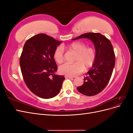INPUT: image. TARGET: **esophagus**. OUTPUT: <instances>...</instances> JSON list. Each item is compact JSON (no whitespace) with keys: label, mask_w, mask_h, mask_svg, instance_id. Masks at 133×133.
<instances>
[{"label":"esophagus","mask_w":133,"mask_h":133,"mask_svg":"<svg viewBox=\"0 0 133 133\" xmlns=\"http://www.w3.org/2000/svg\"><path fill=\"white\" fill-rule=\"evenodd\" d=\"M65 77L66 78H75V76H68V75H65Z\"/></svg>","instance_id":"34e87169"}]
</instances>
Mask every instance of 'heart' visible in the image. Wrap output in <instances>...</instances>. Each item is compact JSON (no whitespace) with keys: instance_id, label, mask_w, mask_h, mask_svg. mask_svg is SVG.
<instances>
[{"instance_id":"heart-1","label":"heart","mask_w":133,"mask_h":133,"mask_svg":"<svg viewBox=\"0 0 133 133\" xmlns=\"http://www.w3.org/2000/svg\"><path fill=\"white\" fill-rule=\"evenodd\" d=\"M69 50L76 53L73 64L65 63L59 67L60 73L68 76H75L81 73L85 69L92 67L96 58V51L94 48L87 46L86 44L76 42L69 44L66 46ZM53 58L58 64H61L64 60V51L63 48L58 46L53 53Z\"/></svg>"}]
</instances>
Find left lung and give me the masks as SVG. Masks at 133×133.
Segmentation results:
<instances>
[{
  "instance_id": "left-lung-1",
  "label": "left lung",
  "mask_w": 133,
  "mask_h": 133,
  "mask_svg": "<svg viewBox=\"0 0 133 133\" xmlns=\"http://www.w3.org/2000/svg\"><path fill=\"white\" fill-rule=\"evenodd\" d=\"M88 38L94 43L96 51L95 63L86 74L84 84L77 88L80 93L93 96L101 92L108 84L115 64V56L110 41L98 33H88L73 40Z\"/></svg>"
}]
</instances>
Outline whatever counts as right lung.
I'll return each instance as SVG.
<instances>
[{"label": "right lung", "instance_id": "add662e5", "mask_svg": "<svg viewBox=\"0 0 133 133\" xmlns=\"http://www.w3.org/2000/svg\"><path fill=\"white\" fill-rule=\"evenodd\" d=\"M61 42L41 33L27 40L24 45L20 57L24 81L40 98H53L62 88L65 77L54 74L57 65L53 58L54 51Z\"/></svg>", "mask_w": 133, "mask_h": 133}]
</instances>
